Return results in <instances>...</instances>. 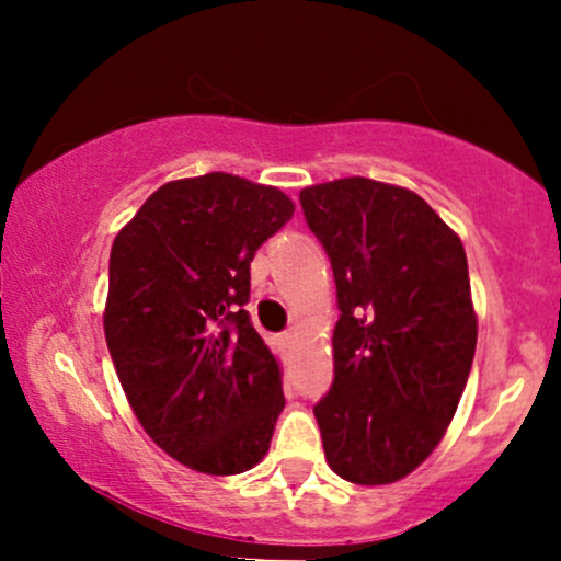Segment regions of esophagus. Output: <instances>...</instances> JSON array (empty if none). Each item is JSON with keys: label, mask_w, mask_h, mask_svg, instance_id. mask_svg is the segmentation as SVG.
Returning <instances> with one entry per match:
<instances>
[{"label": "esophagus", "mask_w": 561, "mask_h": 561, "mask_svg": "<svg viewBox=\"0 0 561 561\" xmlns=\"http://www.w3.org/2000/svg\"><path fill=\"white\" fill-rule=\"evenodd\" d=\"M295 337H298V334H295V332H285V337H282V340H285L287 345H293V343H295Z\"/></svg>", "instance_id": "obj_1"}]
</instances>
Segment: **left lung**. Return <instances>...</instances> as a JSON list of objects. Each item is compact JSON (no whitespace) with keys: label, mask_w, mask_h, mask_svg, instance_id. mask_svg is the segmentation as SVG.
I'll list each match as a JSON object with an SVG mask.
<instances>
[{"label":"left lung","mask_w":561,"mask_h":561,"mask_svg":"<svg viewBox=\"0 0 561 561\" xmlns=\"http://www.w3.org/2000/svg\"><path fill=\"white\" fill-rule=\"evenodd\" d=\"M337 285L334 382L313 405L327 465L390 485L446 435L478 345L459 234L405 186L364 176L300 190Z\"/></svg>","instance_id":"left-lung-1"}]
</instances>
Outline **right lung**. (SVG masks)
I'll list each match as a JSON object with an SVG mask.
<instances>
[{
  "label": "right lung",
  "instance_id": "obj_1",
  "mask_svg": "<svg viewBox=\"0 0 561 561\" xmlns=\"http://www.w3.org/2000/svg\"><path fill=\"white\" fill-rule=\"evenodd\" d=\"M293 214L276 186L214 171L163 184L115 234L107 351L145 433L195 472H248L272 446L282 366L242 306Z\"/></svg>",
  "mask_w": 561,
  "mask_h": 561
}]
</instances>
